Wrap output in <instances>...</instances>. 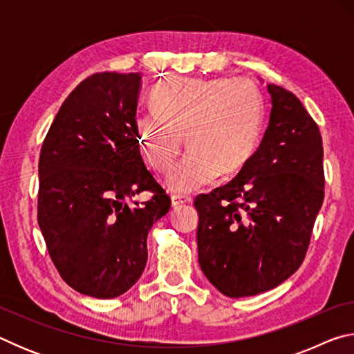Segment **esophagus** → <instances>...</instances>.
<instances>
[{"instance_id": "obj_1", "label": "esophagus", "mask_w": 354, "mask_h": 354, "mask_svg": "<svg viewBox=\"0 0 354 354\" xmlns=\"http://www.w3.org/2000/svg\"><path fill=\"white\" fill-rule=\"evenodd\" d=\"M187 203H192V198H189V196H179V195L171 196V206L173 207H179L183 205H187Z\"/></svg>"}]
</instances>
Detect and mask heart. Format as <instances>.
<instances>
[{
	"label": "heart",
	"mask_w": 354,
	"mask_h": 354,
	"mask_svg": "<svg viewBox=\"0 0 354 354\" xmlns=\"http://www.w3.org/2000/svg\"><path fill=\"white\" fill-rule=\"evenodd\" d=\"M153 109L136 118L139 148L149 167L169 173L185 142L190 147L167 185L190 194L221 171H237L259 140L263 98L256 84L227 77H190L154 88Z\"/></svg>",
	"instance_id": "heart-1"
}]
</instances>
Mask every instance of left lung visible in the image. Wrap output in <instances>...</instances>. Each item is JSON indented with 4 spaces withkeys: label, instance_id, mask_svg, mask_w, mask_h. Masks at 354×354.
Wrapping results in <instances>:
<instances>
[{
    "label": "left lung",
    "instance_id": "1",
    "mask_svg": "<svg viewBox=\"0 0 354 354\" xmlns=\"http://www.w3.org/2000/svg\"><path fill=\"white\" fill-rule=\"evenodd\" d=\"M267 91L259 148L231 183L194 203L200 267L230 298L270 290L298 270L325 196L319 127L292 92Z\"/></svg>",
    "mask_w": 354,
    "mask_h": 354
}]
</instances>
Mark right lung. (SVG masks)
<instances>
[{"label": "right lung", "mask_w": 354, "mask_h": 354, "mask_svg": "<svg viewBox=\"0 0 354 354\" xmlns=\"http://www.w3.org/2000/svg\"><path fill=\"white\" fill-rule=\"evenodd\" d=\"M140 73L88 76L64 101L41 145L39 226L59 274L82 295L115 298L137 283L148 231L171 205L140 156ZM145 189L151 201L127 205Z\"/></svg>", "instance_id": "obj_1"}]
</instances>
